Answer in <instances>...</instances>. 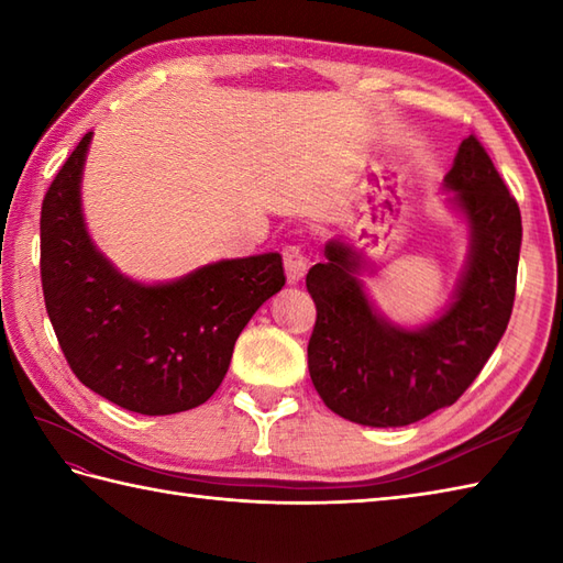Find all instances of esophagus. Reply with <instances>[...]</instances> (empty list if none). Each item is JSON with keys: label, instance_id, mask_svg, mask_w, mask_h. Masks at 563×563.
<instances>
[{"label": "esophagus", "instance_id": "esophagus-1", "mask_svg": "<svg viewBox=\"0 0 563 563\" xmlns=\"http://www.w3.org/2000/svg\"><path fill=\"white\" fill-rule=\"evenodd\" d=\"M283 263H285V275H288V283L302 280L309 268V258L305 254L302 246L290 244L283 249Z\"/></svg>", "mask_w": 563, "mask_h": 563}]
</instances>
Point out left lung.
<instances>
[{"mask_svg": "<svg viewBox=\"0 0 563 563\" xmlns=\"http://www.w3.org/2000/svg\"><path fill=\"white\" fill-rule=\"evenodd\" d=\"M445 186L472 224V256L457 300L418 331L382 321L343 244L307 273L317 305L307 361L314 389L349 421L397 428L457 401L482 373L516 302L522 220L516 198L476 135L462 140Z\"/></svg>", "mask_w": 563, "mask_h": 563, "instance_id": "obj_1", "label": "left lung"}]
</instances>
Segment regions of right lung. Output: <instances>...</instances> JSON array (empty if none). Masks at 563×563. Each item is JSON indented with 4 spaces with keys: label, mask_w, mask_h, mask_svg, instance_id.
<instances>
[{
    "label": "right lung",
    "mask_w": 563,
    "mask_h": 563,
    "mask_svg": "<svg viewBox=\"0 0 563 563\" xmlns=\"http://www.w3.org/2000/svg\"><path fill=\"white\" fill-rule=\"evenodd\" d=\"M89 140H79L41 208V283L57 343L81 385L128 411L196 409L222 385L249 319L285 285L283 258L220 261L152 288L123 278L84 230Z\"/></svg>",
    "instance_id": "right-lung-1"
}]
</instances>
